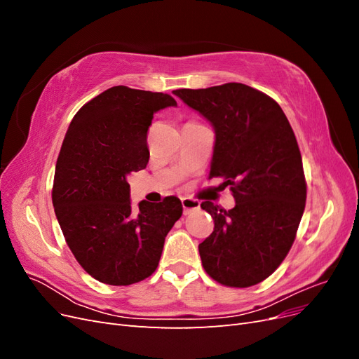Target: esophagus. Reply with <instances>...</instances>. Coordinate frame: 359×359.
Returning a JSON list of instances; mask_svg holds the SVG:
<instances>
[{"instance_id":"obj_1","label":"esophagus","mask_w":359,"mask_h":359,"mask_svg":"<svg viewBox=\"0 0 359 359\" xmlns=\"http://www.w3.org/2000/svg\"><path fill=\"white\" fill-rule=\"evenodd\" d=\"M181 203H182L184 215L190 214V212L194 211V210H199V206H201L199 201H194V199H191V198H182V199H181Z\"/></svg>"}]
</instances>
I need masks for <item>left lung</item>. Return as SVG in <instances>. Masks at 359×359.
<instances>
[{
	"mask_svg": "<svg viewBox=\"0 0 359 359\" xmlns=\"http://www.w3.org/2000/svg\"><path fill=\"white\" fill-rule=\"evenodd\" d=\"M215 133L210 177L231 186L235 206L206 201L214 231L199 244L206 273L231 287L269 277L295 240L306 206V180L295 135L281 107L252 86L224 83L177 90Z\"/></svg>",
	"mask_w": 359,
	"mask_h": 359,
	"instance_id": "left-lung-1",
	"label": "left lung"
}]
</instances>
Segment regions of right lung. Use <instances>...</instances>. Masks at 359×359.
Listing matches in <instances>:
<instances>
[{"label":"right lung","mask_w":359,"mask_h":359,"mask_svg":"<svg viewBox=\"0 0 359 359\" xmlns=\"http://www.w3.org/2000/svg\"><path fill=\"white\" fill-rule=\"evenodd\" d=\"M177 102L169 94L112 86L82 106L64 137L52 203L67 245L95 280L128 286L154 273L181 201L139 202L127 177L147 168V132L154 114Z\"/></svg>","instance_id":"obj_1"}]
</instances>
